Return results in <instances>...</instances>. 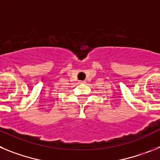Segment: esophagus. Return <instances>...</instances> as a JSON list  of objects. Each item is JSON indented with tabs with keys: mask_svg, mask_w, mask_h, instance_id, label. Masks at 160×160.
<instances>
[{
	"mask_svg": "<svg viewBox=\"0 0 160 160\" xmlns=\"http://www.w3.org/2000/svg\"><path fill=\"white\" fill-rule=\"evenodd\" d=\"M79 83H85V81H79Z\"/></svg>",
	"mask_w": 160,
	"mask_h": 160,
	"instance_id": "1",
	"label": "esophagus"
}]
</instances>
